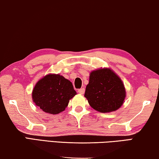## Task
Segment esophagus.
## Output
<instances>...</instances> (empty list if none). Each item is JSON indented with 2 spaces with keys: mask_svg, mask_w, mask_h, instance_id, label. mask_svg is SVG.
I'll return each instance as SVG.
<instances>
[{
  "mask_svg": "<svg viewBox=\"0 0 159 159\" xmlns=\"http://www.w3.org/2000/svg\"><path fill=\"white\" fill-rule=\"evenodd\" d=\"M84 91H85V89H84V88H80V89H78V93H79L80 94H84Z\"/></svg>",
  "mask_w": 159,
  "mask_h": 159,
  "instance_id": "1",
  "label": "esophagus"
}]
</instances>
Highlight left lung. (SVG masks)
<instances>
[{"instance_id":"obj_1","label":"left lung","mask_w":159,"mask_h":159,"mask_svg":"<svg viewBox=\"0 0 159 159\" xmlns=\"http://www.w3.org/2000/svg\"><path fill=\"white\" fill-rule=\"evenodd\" d=\"M84 97L93 109L109 112L123 105L125 90L118 75L110 69H100L90 73Z\"/></svg>"}]
</instances>
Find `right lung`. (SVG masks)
Wrapping results in <instances>:
<instances>
[{
  "label": "right lung",
  "mask_w": 159,
  "mask_h": 159,
  "mask_svg": "<svg viewBox=\"0 0 159 159\" xmlns=\"http://www.w3.org/2000/svg\"><path fill=\"white\" fill-rule=\"evenodd\" d=\"M76 94L70 80L59 75H48L36 83L32 98L43 111L55 115L65 110Z\"/></svg>",
  "instance_id": "right-lung-1"
}]
</instances>
